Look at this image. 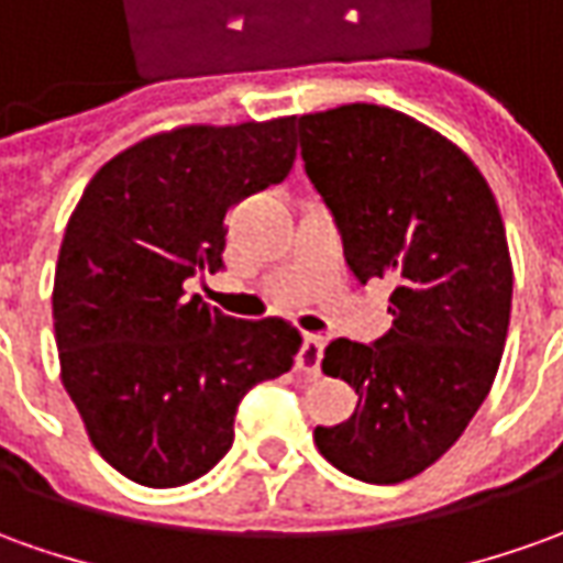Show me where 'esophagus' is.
I'll use <instances>...</instances> for the list:
<instances>
[{"label": "esophagus", "instance_id": "obj_1", "mask_svg": "<svg viewBox=\"0 0 563 563\" xmlns=\"http://www.w3.org/2000/svg\"><path fill=\"white\" fill-rule=\"evenodd\" d=\"M323 347L327 342L320 335H305L301 342V351H298L296 366L305 373V376H320V363H323Z\"/></svg>", "mask_w": 563, "mask_h": 563}]
</instances>
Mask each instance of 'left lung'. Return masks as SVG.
I'll list each match as a JSON object with an SVG mask.
<instances>
[{"instance_id":"1","label":"left lung","mask_w":563,"mask_h":563,"mask_svg":"<svg viewBox=\"0 0 563 563\" xmlns=\"http://www.w3.org/2000/svg\"><path fill=\"white\" fill-rule=\"evenodd\" d=\"M296 129L351 274L394 283L391 330L327 347L323 373L361 400L313 441L339 472L400 484L438 462L490 394L511 313L503 216L472 159L397 110L345 104L296 117Z\"/></svg>"}]
</instances>
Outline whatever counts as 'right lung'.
<instances>
[{
  "mask_svg": "<svg viewBox=\"0 0 563 563\" xmlns=\"http://www.w3.org/2000/svg\"><path fill=\"white\" fill-rule=\"evenodd\" d=\"M296 120L190 125L113 156L82 190L57 255L64 388L101 456L144 487H181L233 443L243 397L292 369L301 335L185 296L224 267L228 209L296 163Z\"/></svg>",
  "mask_w": 563,
  "mask_h": 563,
  "instance_id": "add662e5",
  "label": "right lung"
}]
</instances>
